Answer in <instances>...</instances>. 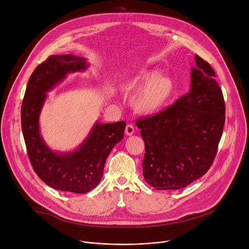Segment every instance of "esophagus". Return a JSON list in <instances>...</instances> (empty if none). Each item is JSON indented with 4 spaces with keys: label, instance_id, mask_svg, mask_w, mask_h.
Here are the masks:
<instances>
[{
    "label": "esophagus",
    "instance_id": "esophagus-1",
    "mask_svg": "<svg viewBox=\"0 0 249 249\" xmlns=\"http://www.w3.org/2000/svg\"><path fill=\"white\" fill-rule=\"evenodd\" d=\"M134 133V126L131 124H127L125 126V134L126 135H132Z\"/></svg>",
    "mask_w": 249,
    "mask_h": 249
}]
</instances>
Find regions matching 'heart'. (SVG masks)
<instances>
[{
  "instance_id": "heart-1",
  "label": "heart",
  "mask_w": 249,
  "mask_h": 249,
  "mask_svg": "<svg viewBox=\"0 0 249 249\" xmlns=\"http://www.w3.org/2000/svg\"><path fill=\"white\" fill-rule=\"evenodd\" d=\"M158 73L156 70L141 71L124 83L123 88L125 91H132L143 83L132 99V107L138 112H157L172 96L175 88L173 79Z\"/></svg>"
}]
</instances>
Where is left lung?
Here are the masks:
<instances>
[{
  "instance_id": "obj_1",
  "label": "left lung",
  "mask_w": 249,
  "mask_h": 249,
  "mask_svg": "<svg viewBox=\"0 0 249 249\" xmlns=\"http://www.w3.org/2000/svg\"><path fill=\"white\" fill-rule=\"evenodd\" d=\"M195 60L190 92L136 121L144 142L142 176L157 190L182 189L204 176L222 135L225 103L215 72L197 54Z\"/></svg>"
}]
</instances>
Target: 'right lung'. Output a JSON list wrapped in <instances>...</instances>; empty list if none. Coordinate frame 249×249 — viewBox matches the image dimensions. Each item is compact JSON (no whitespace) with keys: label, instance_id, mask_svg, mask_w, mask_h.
Instances as JSON below:
<instances>
[{"label":"right lung","instance_id":"obj_1","mask_svg":"<svg viewBox=\"0 0 249 249\" xmlns=\"http://www.w3.org/2000/svg\"><path fill=\"white\" fill-rule=\"evenodd\" d=\"M84 58L77 55H51L32 73L21 107V124L27 152L34 171L50 187L76 194L93 190L104 175L107 156L124 133L125 122L96 124L89 137L71 153L53 152L43 142L38 126L46 93L67 72L84 70Z\"/></svg>","mask_w":249,"mask_h":249}]
</instances>
